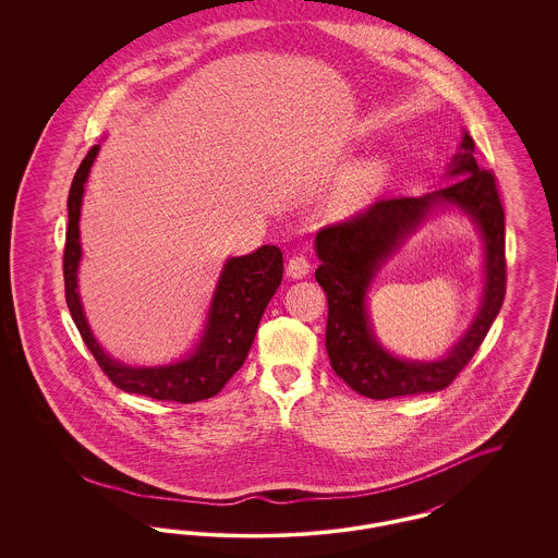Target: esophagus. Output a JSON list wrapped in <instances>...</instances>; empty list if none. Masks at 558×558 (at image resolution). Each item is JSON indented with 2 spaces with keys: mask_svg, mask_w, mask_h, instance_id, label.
Returning <instances> with one entry per match:
<instances>
[{
  "mask_svg": "<svg viewBox=\"0 0 558 558\" xmlns=\"http://www.w3.org/2000/svg\"><path fill=\"white\" fill-rule=\"evenodd\" d=\"M287 274H289V278H292V280L305 278V276L310 274V262H307V257H303V255H294V257H291L289 264H287Z\"/></svg>",
  "mask_w": 558,
  "mask_h": 558,
  "instance_id": "1",
  "label": "esophagus"
}]
</instances>
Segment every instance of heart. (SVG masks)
<instances>
[{
	"label": "heart",
	"instance_id": "b5f03b06",
	"mask_svg": "<svg viewBox=\"0 0 558 558\" xmlns=\"http://www.w3.org/2000/svg\"><path fill=\"white\" fill-rule=\"evenodd\" d=\"M387 173L389 165L385 159H368L355 165L337 190V209L345 215L364 209L385 184Z\"/></svg>",
	"mask_w": 558,
	"mask_h": 558
}]
</instances>
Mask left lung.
Returning <instances> with one entry per match:
<instances>
[{
  "label": "left lung",
  "instance_id": "1",
  "mask_svg": "<svg viewBox=\"0 0 558 558\" xmlns=\"http://www.w3.org/2000/svg\"><path fill=\"white\" fill-rule=\"evenodd\" d=\"M464 132L446 178L453 182L423 196L387 198L355 217L322 228L316 280L328 299L326 351L330 366L360 396L371 399L435 393L450 385L483 343L506 292L505 209L492 171L475 160ZM453 206L480 228L486 244V284L478 316L448 356L433 363L403 361L377 343L367 318V289L375 271L424 219Z\"/></svg>",
  "mask_w": 558,
  "mask_h": 558
}]
</instances>
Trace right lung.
Instances as JSON below:
<instances>
[{"label":"right lung","instance_id":"right-lung-1","mask_svg":"<svg viewBox=\"0 0 558 558\" xmlns=\"http://www.w3.org/2000/svg\"><path fill=\"white\" fill-rule=\"evenodd\" d=\"M100 144L92 146L73 178L69 192V230L64 244V292L75 326L98 366L123 391L159 401L192 403L217 396L244 364L255 341L259 319L269 299L282 282V251L264 244L251 255L230 257L219 274L211 307L201 341L184 360L167 366H128L110 357L96 341L77 291L81 262L80 215L85 182L98 157Z\"/></svg>","mask_w":558,"mask_h":558}]
</instances>
